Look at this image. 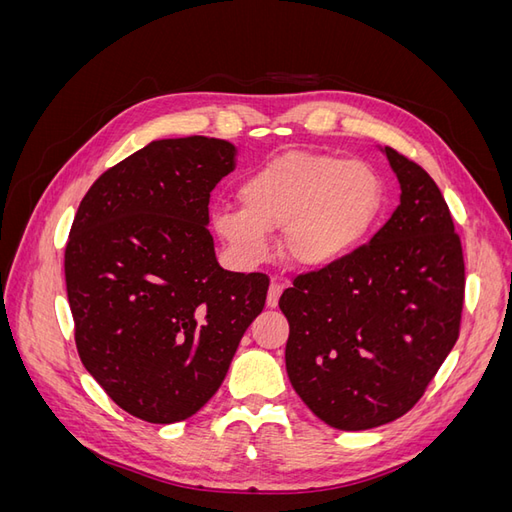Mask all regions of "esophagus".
<instances>
[{"mask_svg": "<svg viewBox=\"0 0 512 512\" xmlns=\"http://www.w3.org/2000/svg\"><path fill=\"white\" fill-rule=\"evenodd\" d=\"M282 290H284V284H282V282H277V280H273V282H271V286H269V294H267V305H269V307H275L277 303H280V294H282Z\"/></svg>", "mask_w": 512, "mask_h": 512, "instance_id": "34e87169", "label": "esophagus"}]
</instances>
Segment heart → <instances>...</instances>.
I'll use <instances>...</instances> for the list:
<instances>
[{
    "label": "heart",
    "mask_w": 512,
    "mask_h": 512,
    "mask_svg": "<svg viewBox=\"0 0 512 512\" xmlns=\"http://www.w3.org/2000/svg\"><path fill=\"white\" fill-rule=\"evenodd\" d=\"M243 207H220L213 226L232 254L258 265L282 230V252L305 269L348 258L384 207L380 175L361 160L331 153H284L258 166L239 188Z\"/></svg>",
    "instance_id": "b5f03b06"
}]
</instances>
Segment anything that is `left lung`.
Returning <instances> with one entry per match:
<instances>
[{
  "instance_id": "left-lung-1",
  "label": "left lung",
  "mask_w": 512,
  "mask_h": 512,
  "mask_svg": "<svg viewBox=\"0 0 512 512\" xmlns=\"http://www.w3.org/2000/svg\"><path fill=\"white\" fill-rule=\"evenodd\" d=\"M382 151L401 188L389 222L337 265L294 277L280 297L292 389L344 431L391 423L423 397L457 342L466 290L461 241L436 181Z\"/></svg>"
}]
</instances>
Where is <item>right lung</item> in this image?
<instances>
[{"label": "right lung", "instance_id": "obj_1", "mask_svg": "<svg viewBox=\"0 0 512 512\" xmlns=\"http://www.w3.org/2000/svg\"><path fill=\"white\" fill-rule=\"evenodd\" d=\"M222 138H162L102 173L66 243L81 361L119 408L177 423L220 389L269 277L220 267L211 190L235 168Z\"/></svg>", "mask_w": 512, "mask_h": 512}]
</instances>
